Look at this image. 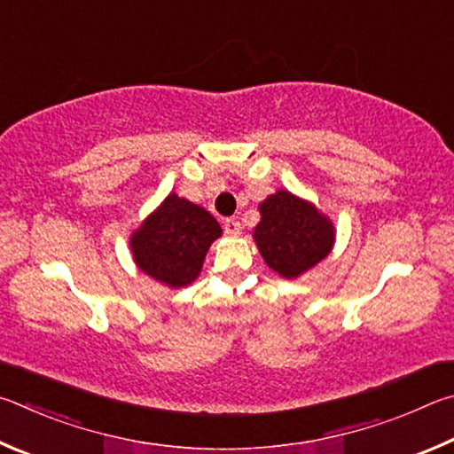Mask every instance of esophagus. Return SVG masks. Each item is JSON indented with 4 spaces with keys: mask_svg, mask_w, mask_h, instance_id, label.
<instances>
[{
    "mask_svg": "<svg viewBox=\"0 0 454 454\" xmlns=\"http://www.w3.org/2000/svg\"><path fill=\"white\" fill-rule=\"evenodd\" d=\"M223 229H225L227 235H239L241 233V223L237 219H225V225H223Z\"/></svg>",
    "mask_w": 454,
    "mask_h": 454,
    "instance_id": "1",
    "label": "esophagus"
}]
</instances>
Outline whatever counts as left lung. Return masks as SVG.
Segmentation results:
<instances>
[{"label":"left lung","mask_w":454,"mask_h":454,"mask_svg":"<svg viewBox=\"0 0 454 454\" xmlns=\"http://www.w3.org/2000/svg\"><path fill=\"white\" fill-rule=\"evenodd\" d=\"M255 243L265 263L287 279H295L329 255L335 239L333 223L311 203L289 191H277L259 207Z\"/></svg>","instance_id":"obj_1"}]
</instances>
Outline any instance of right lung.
<instances>
[{"mask_svg": "<svg viewBox=\"0 0 454 454\" xmlns=\"http://www.w3.org/2000/svg\"><path fill=\"white\" fill-rule=\"evenodd\" d=\"M219 235V223L209 211L171 193L133 233L131 251L143 273L177 289L195 281Z\"/></svg>", "mask_w": 454, "mask_h": 454, "instance_id": "right-lung-1", "label": "right lung"}]
</instances>
